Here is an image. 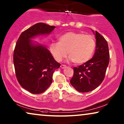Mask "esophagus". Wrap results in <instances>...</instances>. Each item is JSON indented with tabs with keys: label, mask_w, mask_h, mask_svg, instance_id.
Returning a JSON list of instances; mask_svg holds the SVG:
<instances>
[{
	"label": "esophagus",
	"mask_w": 124,
	"mask_h": 124,
	"mask_svg": "<svg viewBox=\"0 0 124 124\" xmlns=\"http://www.w3.org/2000/svg\"><path fill=\"white\" fill-rule=\"evenodd\" d=\"M60 67H61V68H62V69H64V68H65L66 67H67V66L66 65H61V66H60Z\"/></svg>",
	"instance_id": "obj_1"
}]
</instances>
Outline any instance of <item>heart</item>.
Returning <instances> with one entry per match:
<instances>
[{
  "mask_svg": "<svg viewBox=\"0 0 124 124\" xmlns=\"http://www.w3.org/2000/svg\"><path fill=\"white\" fill-rule=\"evenodd\" d=\"M95 48L92 35L69 31L59 37L58 42H52L50 50L57 62H60L68 54L69 59L76 64H81L91 58Z\"/></svg>",
  "mask_w": 124,
  "mask_h": 124,
  "instance_id": "obj_1",
  "label": "heart"
}]
</instances>
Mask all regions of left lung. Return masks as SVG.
I'll return each instance as SVG.
<instances>
[{
    "instance_id": "1",
    "label": "left lung",
    "mask_w": 124,
    "mask_h": 124,
    "mask_svg": "<svg viewBox=\"0 0 124 124\" xmlns=\"http://www.w3.org/2000/svg\"><path fill=\"white\" fill-rule=\"evenodd\" d=\"M92 31L96 38L94 55L87 62L78 67H74V74L70 81L73 87L81 93L92 91L101 84L109 62L107 42L98 31Z\"/></svg>"
}]
</instances>
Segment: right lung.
Segmentation results:
<instances>
[{
  "instance_id": "obj_1",
  "label": "right lung",
  "mask_w": 124,
  "mask_h": 124,
  "mask_svg": "<svg viewBox=\"0 0 124 124\" xmlns=\"http://www.w3.org/2000/svg\"><path fill=\"white\" fill-rule=\"evenodd\" d=\"M55 28L39 23L21 34L13 52V64L20 85L32 94L43 93L52 84V75L60 64L47 47L31 40L39 35H48Z\"/></svg>"
}]
</instances>
